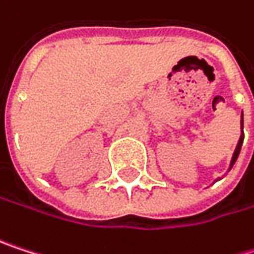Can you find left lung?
<instances>
[{
	"label": "left lung",
	"instance_id": "8db88e82",
	"mask_svg": "<svg viewBox=\"0 0 254 254\" xmlns=\"http://www.w3.org/2000/svg\"><path fill=\"white\" fill-rule=\"evenodd\" d=\"M244 119H243V114H241V135H240V140H238V144H237V147H235V152H234V155H232V159H231V164H229V171H231V168L234 167V164L237 162V159H238V155H240V152H241V146H243V141H244ZM220 179H217L216 182H219Z\"/></svg>",
	"mask_w": 254,
	"mask_h": 254
}]
</instances>
